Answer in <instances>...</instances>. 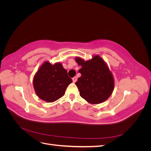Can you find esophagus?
<instances>
[{
	"label": "esophagus",
	"mask_w": 151,
	"mask_h": 151,
	"mask_svg": "<svg viewBox=\"0 0 151 151\" xmlns=\"http://www.w3.org/2000/svg\"><path fill=\"white\" fill-rule=\"evenodd\" d=\"M72 81H73V83H76V82L77 81V77H73L72 78Z\"/></svg>",
	"instance_id": "esophagus-1"
}]
</instances>
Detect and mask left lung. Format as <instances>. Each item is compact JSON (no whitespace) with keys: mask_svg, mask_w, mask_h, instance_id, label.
<instances>
[{"mask_svg":"<svg viewBox=\"0 0 151 151\" xmlns=\"http://www.w3.org/2000/svg\"><path fill=\"white\" fill-rule=\"evenodd\" d=\"M81 68V76L76 83L81 96L91 104L104 102L111 96L114 89V79L106 63L99 55L85 61L76 57Z\"/></svg>","mask_w":151,"mask_h":151,"instance_id":"left-lung-1","label":"left lung"}]
</instances>
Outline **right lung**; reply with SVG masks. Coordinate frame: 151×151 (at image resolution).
Here are the masks:
<instances>
[{"label": "right lung", "instance_id": "right-lung-1", "mask_svg": "<svg viewBox=\"0 0 151 151\" xmlns=\"http://www.w3.org/2000/svg\"><path fill=\"white\" fill-rule=\"evenodd\" d=\"M72 82L62 63L52 65L45 62L40 67L33 78V86L38 96L49 103L62 97Z\"/></svg>", "mask_w": 151, "mask_h": 151}]
</instances>
